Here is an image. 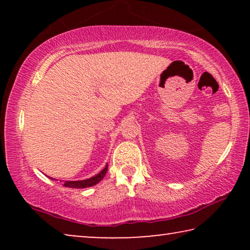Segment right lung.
Listing matches in <instances>:
<instances>
[{"instance_id": "1", "label": "right lung", "mask_w": 250, "mask_h": 250, "mask_svg": "<svg viewBox=\"0 0 250 250\" xmlns=\"http://www.w3.org/2000/svg\"><path fill=\"white\" fill-rule=\"evenodd\" d=\"M107 171H108V164H107V166H105V167L104 168V170L99 173V174L92 176V177H90V179L83 180V181H66L62 185L66 186V188H90V186H94L97 183H99V182L104 177ZM52 180H54V179H52Z\"/></svg>"}]
</instances>
